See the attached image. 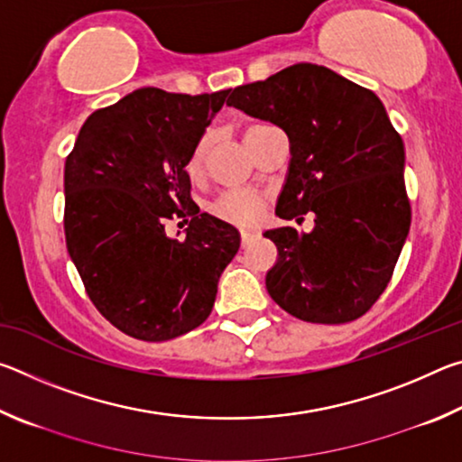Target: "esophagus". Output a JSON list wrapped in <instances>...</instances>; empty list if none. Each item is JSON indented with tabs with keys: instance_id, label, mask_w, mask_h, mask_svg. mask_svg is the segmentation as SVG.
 Wrapping results in <instances>:
<instances>
[{
	"instance_id": "esophagus-1",
	"label": "esophagus",
	"mask_w": 462,
	"mask_h": 462,
	"mask_svg": "<svg viewBox=\"0 0 462 462\" xmlns=\"http://www.w3.org/2000/svg\"><path fill=\"white\" fill-rule=\"evenodd\" d=\"M254 238V232H250V230H240V242H242V246H246L250 240Z\"/></svg>"
}]
</instances>
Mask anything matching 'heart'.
I'll return each instance as SVG.
<instances>
[{
  "label": "heart",
  "mask_w": 462,
  "mask_h": 462,
  "mask_svg": "<svg viewBox=\"0 0 462 462\" xmlns=\"http://www.w3.org/2000/svg\"><path fill=\"white\" fill-rule=\"evenodd\" d=\"M269 128V124H254L246 130V140L253 138L256 132ZM209 143L212 138L209 134H201L198 143L187 154L185 159V175L191 179V181H198L203 175V169H206V156L209 151ZM263 212V198L259 193L248 191V189H230L217 195V198L209 203V214L217 220L232 226H250L259 220Z\"/></svg>",
  "instance_id": "b5f03b06"
}]
</instances>
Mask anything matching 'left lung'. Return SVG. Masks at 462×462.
<instances>
[{"instance_id": "obj_1", "label": "left lung", "mask_w": 462, "mask_h": 462, "mask_svg": "<svg viewBox=\"0 0 462 462\" xmlns=\"http://www.w3.org/2000/svg\"><path fill=\"white\" fill-rule=\"evenodd\" d=\"M226 104L289 136L277 216L316 214L310 234L291 226L264 232L279 250L269 295L303 322L361 318L385 291L411 222L403 143L381 99L322 65L297 62L240 85Z\"/></svg>"}]
</instances>
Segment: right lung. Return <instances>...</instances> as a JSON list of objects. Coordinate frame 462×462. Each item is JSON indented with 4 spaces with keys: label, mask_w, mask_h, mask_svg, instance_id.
Segmentation results:
<instances>
[{
    "label": "right lung",
    "mask_w": 462,
    "mask_h": 462,
    "mask_svg": "<svg viewBox=\"0 0 462 462\" xmlns=\"http://www.w3.org/2000/svg\"><path fill=\"white\" fill-rule=\"evenodd\" d=\"M228 93L132 91L85 120L65 161L67 250L93 306L132 338L206 322L240 248L234 226L199 214L183 169ZM175 217H192L185 241L164 234Z\"/></svg>",
    "instance_id": "1"
}]
</instances>
